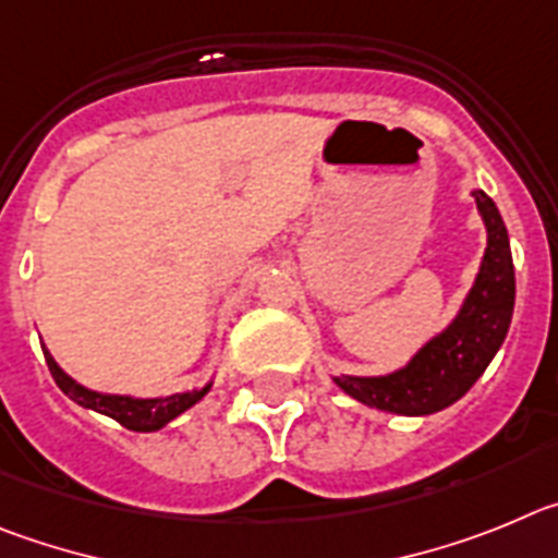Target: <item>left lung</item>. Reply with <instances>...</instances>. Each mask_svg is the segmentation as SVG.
Segmentation results:
<instances>
[{"label":"left lung","mask_w":558,"mask_h":558,"mask_svg":"<svg viewBox=\"0 0 558 558\" xmlns=\"http://www.w3.org/2000/svg\"><path fill=\"white\" fill-rule=\"evenodd\" d=\"M473 197L486 225V250L464 305L453 323L416 350L403 369L375 378H333L336 386L359 403L403 416L436 414L464 398L504 344L514 314V264L509 233L498 205L481 189L473 192Z\"/></svg>","instance_id":"8db88e82"}]
</instances>
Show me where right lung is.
<instances>
[{"mask_svg": "<svg viewBox=\"0 0 558 558\" xmlns=\"http://www.w3.org/2000/svg\"><path fill=\"white\" fill-rule=\"evenodd\" d=\"M44 359H47L49 373H52L54 384L60 386L63 395L74 400L83 409H92L97 414L110 416L117 420L119 425H124L128 430H142V434H149V430H160L167 423H172L174 416L183 414L185 409H192L194 403L205 398L210 391V384H205L203 389L192 391H180V395H169V398H130V395H105V391H94L88 386L77 384L74 378H69L63 369L58 366V361L52 359L47 348L41 344Z\"/></svg>", "mask_w": 558, "mask_h": 558, "instance_id": "add662e5", "label": "right lung"}]
</instances>
